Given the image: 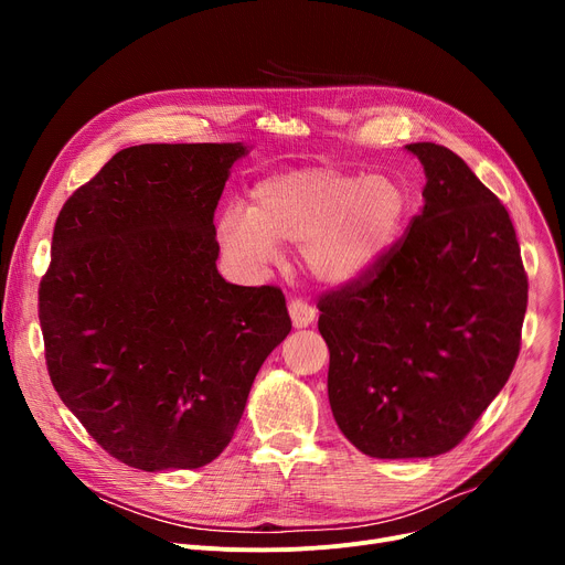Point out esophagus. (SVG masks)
Segmentation results:
<instances>
[{"instance_id":"esophagus-1","label":"esophagus","mask_w":565,"mask_h":565,"mask_svg":"<svg viewBox=\"0 0 565 565\" xmlns=\"http://www.w3.org/2000/svg\"><path fill=\"white\" fill-rule=\"evenodd\" d=\"M288 313H290V320H292V328H309V324L316 320V309L302 300H292L288 305Z\"/></svg>"}]
</instances>
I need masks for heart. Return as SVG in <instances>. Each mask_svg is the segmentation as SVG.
<instances>
[{"label":"heart","mask_w":565,"mask_h":565,"mask_svg":"<svg viewBox=\"0 0 565 565\" xmlns=\"http://www.w3.org/2000/svg\"><path fill=\"white\" fill-rule=\"evenodd\" d=\"M405 213L407 194L392 175L309 164L263 178L252 205L228 203L217 228L237 256L267 263L290 245L316 281L348 286L390 252Z\"/></svg>","instance_id":"1"}]
</instances>
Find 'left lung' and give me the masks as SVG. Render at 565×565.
I'll use <instances>...</instances> for the list:
<instances>
[{
  "mask_svg": "<svg viewBox=\"0 0 565 565\" xmlns=\"http://www.w3.org/2000/svg\"><path fill=\"white\" fill-rule=\"evenodd\" d=\"M405 148L424 164L422 213L364 279L318 302L334 419L387 460L462 441L515 366L529 290L507 207L449 148Z\"/></svg>",
  "mask_w": 565,
  "mask_h": 565,
  "instance_id": "1",
  "label": "left lung"
}]
</instances>
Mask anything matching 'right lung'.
<instances>
[{
  "mask_svg": "<svg viewBox=\"0 0 565 565\" xmlns=\"http://www.w3.org/2000/svg\"><path fill=\"white\" fill-rule=\"evenodd\" d=\"M245 143H141L64 203L39 290L58 398L116 460L196 469L231 441L290 332L284 292L217 273L215 207Z\"/></svg>",
  "mask_w": 565,
  "mask_h": 565,
  "instance_id": "add662e5",
  "label": "right lung"
}]
</instances>
